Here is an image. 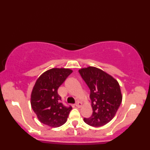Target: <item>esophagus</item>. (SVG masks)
<instances>
[{
	"label": "esophagus",
	"mask_w": 150,
	"mask_h": 150,
	"mask_svg": "<svg viewBox=\"0 0 150 150\" xmlns=\"http://www.w3.org/2000/svg\"><path fill=\"white\" fill-rule=\"evenodd\" d=\"M75 105L77 106V108H81V106H82V103L77 101V102H76V103H75Z\"/></svg>",
	"instance_id": "obj_1"
}]
</instances>
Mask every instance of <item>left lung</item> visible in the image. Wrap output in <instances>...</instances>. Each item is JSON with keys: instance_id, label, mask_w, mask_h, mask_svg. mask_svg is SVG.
<instances>
[{"instance_id": "8db88e82", "label": "left lung", "mask_w": 150, "mask_h": 150, "mask_svg": "<svg viewBox=\"0 0 150 150\" xmlns=\"http://www.w3.org/2000/svg\"><path fill=\"white\" fill-rule=\"evenodd\" d=\"M91 91L92 114L84 121L90 126L102 127L110 122L122 102L120 86L117 80L103 71L94 67L79 70Z\"/></svg>"}]
</instances>
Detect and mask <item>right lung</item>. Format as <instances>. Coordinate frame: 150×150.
Masks as SVG:
<instances>
[{"label": "right lung", "instance_id": "add662e5", "mask_svg": "<svg viewBox=\"0 0 150 150\" xmlns=\"http://www.w3.org/2000/svg\"><path fill=\"white\" fill-rule=\"evenodd\" d=\"M72 72L69 69L53 68L38 78L31 92V104L42 123L58 127L67 121L72 107L62 103L58 89Z\"/></svg>", "mask_w": 150, "mask_h": 150}]
</instances>
